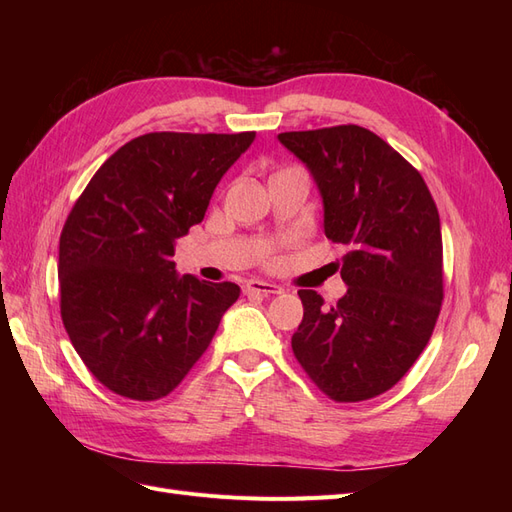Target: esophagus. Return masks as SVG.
I'll return each mask as SVG.
<instances>
[{
  "label": "esophagus",
  "mask_w": 512,
  "mask_h": 512,
  "mask_svg": "<svg viewBox=\"0 0 512 512\" xmlns=\"http://www.w3.org/2000/svg\"><path fill=\"white\" fill-rule=\"evenodd\" d=\"M245 294H260V297H271V294H282V286L277 284H269V282H262V280H252L243 286Z\"/></svg>",
  "instance_id": "1"
}]
</instances>
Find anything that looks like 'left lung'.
<instances>
[{
  "mask_svg": "<svg viewBox=\"0 0 512 512\" xmlns=\"http://www.w3.org/2000/svg\"><path fill=\"white\" fill-rule=\"evenodd\" d=\"M312 173L324 235L344 243L348 292L324 307L299 290L303 320L292 352L339 404L395 386L425 350L442 307L440 215L421 173L361 126L277 134Z\"/></svg>",
  "mask_w": 512,
  "mask_h": 512,
  "instance_id": "8db88e82",
  "label": "left lung"
}]
</instances>
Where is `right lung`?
I'll return each mask as SVG.
<instances>
[{
    "instance_id": "obj_1",
    "label": "right lung",
    "mask_w": 512,
    "mask_h": 512,
    "mask_svg": "<svg viewBox=\"0 0 512 512\" xmlns=\"http://www.w3.org/2000/svg\"><path fill=\"white\" fill-rule=\"evenodd\" d=\"M254 138L143 134L119 147L74 203L59 237L61 320L108 391L136 401L166 397L239 299L232 282L179 277L173 256Z\"/></svg>"
}]
</instances>
